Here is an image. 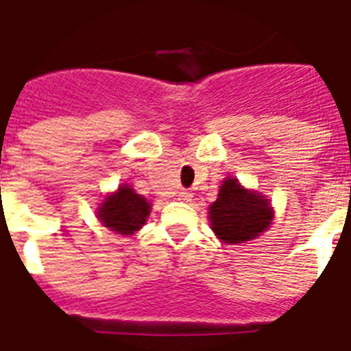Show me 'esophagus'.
Wrapping results in <instances>:
<instances>
[{
    "mask_svg": "<svg viewBox=\"0 0 351 351\" xmlns=\"http://www.w3.org/2000/svg\"><path fill=\"white\" fill-rule=\"evenodd\" d=\"M176 197H178L180 202H189L193 195L189 191H186V189H180V191H176Z\"/></svg>",
    "mask_w": 351,
    "mask_h": 351,
    "instance_id": "1",
    "label": "esophagus"
}]
</instances>
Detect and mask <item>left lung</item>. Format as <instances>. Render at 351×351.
Segmentation results:
<instances>
[{
  "instance_id": "1",
  "label": "left lung",
  "mask_w": 351,
  "mask_h": 351,
  "mask_svg": "<svg viewBox=\"0 0 351 351\" xmlns=\"http://www.w3.org/2000/svg\"><path fill=\"white\" fill-rule=\"evenodd\" d=\"M273 208L267 198L250 191L233 176L220 186L219 198L209 206L211 230L224 244H242L256 239L269 228Z\"/></svg>"
}]
</instances>
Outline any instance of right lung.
<instances>
[{"label":"right lung","mask_w":351,"mask_h":351,"mask_svg":"<svg viewBox=\"0 0 351 351\" xmlns=\"http://www.w3.org/2000/svg\"><path fill=\"white\" fill-rule=\"evenodd\" d=\"M151 213L147 198L138 195L131 186L121 184L117 191L107 195L96 209V217L101 224L120 234H134Z\"/></svg>","instance_id":"add662e5"}]
</instances>
